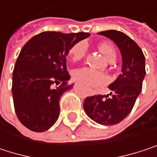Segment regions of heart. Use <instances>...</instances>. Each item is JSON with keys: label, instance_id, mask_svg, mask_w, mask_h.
<instances>
[{"label": "heart", "instance_id": "b5f03b06", "mask_svg": "<svg viewBox=\"0 0 157 157\" xmlns=\"http://www.w3.org/2000/svg\"><path fill=\"white\" fill-rule=\"evenodd\" d=\"M98 48L100 52L104 54L105 58L107 62L112 63L115 61L116 52L114 48L113 47L108 43H101L98 44ZM70 53L72 59L74 61H80L82 59L86 53V44L84 43H78L74 44L71 50ZM74 77L79 82L86 85V86H97L104 83L106 81V77L100 72L94 71L88 67H82L76 69L74 72Z\"/></svg>", "mask_w": 157, "mask_h": 157}]
</instances>
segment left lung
Returning <instances> with one entry per match:
<instances>
[{
  "mask_svg": "<svg viewBox=\"0 0 157 157\" xmlns=\"http://www.w3.org/2000/svg\"><path fill=\"white\" fill-rule=\"evenodd\" d=\"M98 34L107 37L119 49L122 56L121 75L108 86L111 98L109 94L89 96L84 100L83 109L97 124L113 125L130 113L141 93L145 76V58L141 48L124 33L108 30Z\"/></svg>",
  "mask_w": 157,
  "mask_h": 157,
  "instance_id": "left-lung-1",
  "label": "left lung"
}]
</instances>
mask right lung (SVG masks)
Returning a JSON list of instances; mask_svg holds the SVG:
<instances>
[{"label":"right lung","mask_w":157,"mask_h":157,"mask_svg":"<svg viewBox=\"0 0 157 157\" xmlns=\"http://www.w3.org/2000/svg\"><path fill=\"white\" fill-rule=\"evenodd\" d=\"M90 33L44 32L20 52L13 73V97L20 122L33 132H44L57 121L61 96L72 89L66 56Z\"/></svg>","instance_id":"obj_1"}]
</instances>
